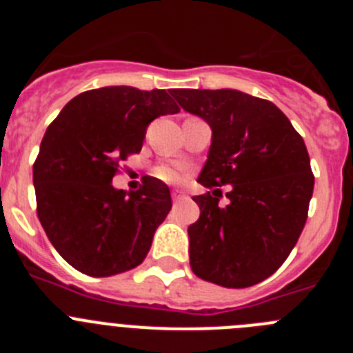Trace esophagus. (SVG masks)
<instances>
[{"mask_svg":"<svg viewBox=\"0 0 353 353\" xmlns=\"http://www.w3.org/2000/svg\"><path fill=\"white\" fill-rule=\"evenodd\" d=\"M171 196H173V201H180V199L185 198L182 191H173V194H171Z\"/></svg>","mask_w":353,"mask_h":353,"instance_id":"obj_1","label":"esophagus"}]
</instances>
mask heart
Listing matches in <instances>:
<instances>
[{
  "mask_svg": "<svg viewBox=\"0 0 353 353\" xmlns=\"http://www.w3.org/2000/svg\"><path fill=\"white\" fill-rule=\"evenodd\" d=\"M159 176L164 180H168V182H174V180L179 179V174L174 173L173 170H168V168H164V170L159 171Z\"/></svg>",
  "mask_w": 353,
  "mask_h": 353,
  "instance_id": "heart-1",
  "label": "heart"
}]
</instances>
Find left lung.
<instances>
[{"instance_id": "obj_1", "label": "left lung", "mask_w": 353, "mask_h": 353, "mask_svg": "<svg viewBox=\"0 0 353 353\" xmlns=\"http://www.w3.org/2000/svg\"><path fill=\"white\" fill-rule=\"evenodd\" d=\"M187 113L203 118L212 143L189 226L191 269L224 288H248L272 276L302 233L314 176L304 139L272 102L239 90H171ZM223 185L230 203L219 207Z\"/></svg>"}]
</instances>
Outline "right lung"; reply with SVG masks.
<instances>
[{
	"mask_svg": "<svg viewBox=\"0 0 353 353\" xmlns=\"http://www.w3.org/2000/svg\"><path fill=\"white\" fill-rule=\"evenodd\" d=\"M179 111L166 90L105 86L74 97L48 127L33 164L37 214L74 269L108 277L146 258L171 210L170 187L146 176L127 192L114 189L113 176L141 150L150 121Z\"/></svg>",
	"mask_w": 353,
	"mask_h": 353,
	"instance_id": "right-lung-1",
	"label": "right lung"
}]
</instances>
